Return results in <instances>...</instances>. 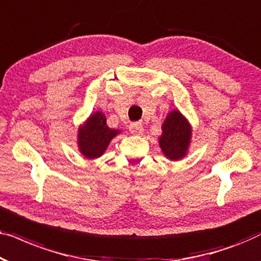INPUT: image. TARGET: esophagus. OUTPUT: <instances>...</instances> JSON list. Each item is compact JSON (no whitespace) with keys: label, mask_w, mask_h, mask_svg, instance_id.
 <instances>
[{"label":"esophagus","mask_w":261,"mask_h":261,"mask_svg":"<svg viewBox=\"0 0 261 261\" xmlns=\"http://www.w3.org/2000/svg\"><path fill=\"white\" fill-rule=\"evenodd\" d=\"M129 132L134 135H139L144 132V126L140 122H132L129 126Z\"/></svg>","instance_id":"34e87169"}]
</instances>
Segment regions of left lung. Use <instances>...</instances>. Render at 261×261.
Returning a JSON list of instances; mask_svg holds the SVG:
<instances>
[{"instance_id": "8db88e82", "label": "left lung", "mask_w": 261, "mask_h": 261, "mask_svg": "<svg viewBox=\"0 0 261 261\" xmlns=\"http://www.w3.org/2000/svg\"><path fill=\"white\" fill-rule=\"evenodd\" d=\"M162 128L163 134L159 139V145L164 154L171 160L183 158L190 144V124L178 110H172L167 114Z\"/></svg>"}]
</instances>
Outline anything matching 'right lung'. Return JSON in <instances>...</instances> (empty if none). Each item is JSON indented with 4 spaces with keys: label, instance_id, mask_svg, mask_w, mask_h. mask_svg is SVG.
<instances>
[{
    "label": "right lung",
    "instance_id": "right-lung-1",
    "mask_svg": "<svg viewBox=\"0 0 261 261\" xmlns=\"http://www.w3.org/2000/svg\"><path fill=\"white\" fill-rule=\"evenodd\" d=\"M119 133L120 130L110 129L107 126L105 114L96 112L78 129V147L85 158H98L105 153L112 139Z\"/></svg>",
    "mask_w": 261,
    "mask_h": 261
}]
</instances>
